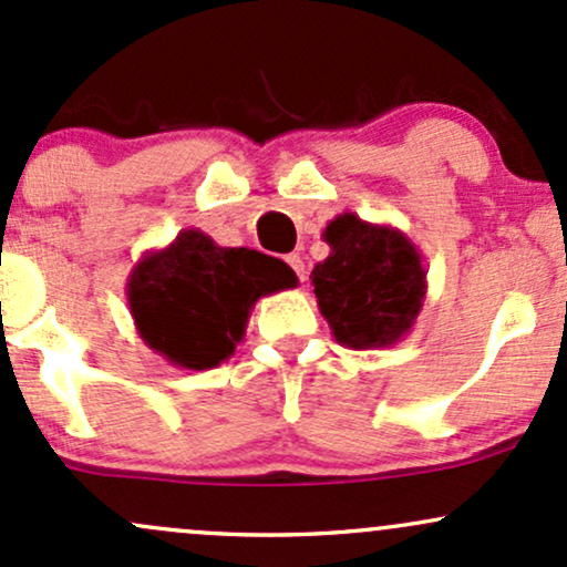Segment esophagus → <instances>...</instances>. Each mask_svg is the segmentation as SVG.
Instances as JSON below:
<instances>
[{"instance_id": "1", "label": "esophagus", "mask_w": 567, "mask_h": 567, "mask_svg": "<svg viewBox=\"0 0 567 567\" xmlns=\"http://www.w3.org/2000/svg\"><path fill=\"white\" fill-rule=\"evenodd\" d=\"M285 261L290 264V269L296 271L298 279H303V261H301V256H298V252H290V256L285 258Z\"/></svg>"}]
</instances>
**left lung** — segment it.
I'll use <instances>...</instances> for the list:
<instances>
[{"label":"left lung","mask_w":567,"mask_h":567,"mask_svg":"<svg viewBox=\"0 0 567 567\" xmlns=\"http://www.w3.org/2000/svg\"><path fill=\"white\" fill-rule=\"evenodd\" d=\"M330 256L311 269L317 306L341 347L365 351L402 341L421 315L426 269L400 229L343 213L324 226Z\"/></svg>","instance_id":"1"}]
</instances>
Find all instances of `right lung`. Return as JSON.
Listing matches in <instances>:
<instances>
[{
    "instance_id": "obj_1",
    "label": "right lung",
    "mask_w": 567,
    "mask_h": 567,
    "mask_svg": "<svg viewBox=\"0 0 567 567\" xmlns=\"http://www.w3.org/2000/svg\"><path fill=\"white\" fill-rule=\"evenodd\" d=\"M296 285V271L279 258L184 229L133 266L127 306L148 349L175 368L210 370L243 341L258 298Z\"/></svg>"
}]
</instances>
